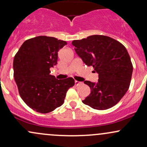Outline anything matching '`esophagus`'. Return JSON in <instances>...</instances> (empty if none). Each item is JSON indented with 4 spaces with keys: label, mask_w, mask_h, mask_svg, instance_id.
Returning <instances> with one entry per match:
<instances>
[{
    "label": "esophagus",
    "mask_w": 147,
    "mask_h": 147,
    "mask_svg": "<svg viewBox=\"0 0 147 147\" xmlns=\"http://www.w3.org/2000/svg\"><path fill=\"white\" fill-rule=\"evenodd\" d=\"M75 86H79V85H80L81 84V82L80 81H75Z\"/></svg>",
    "instance_id": "1"
}]
</instances>
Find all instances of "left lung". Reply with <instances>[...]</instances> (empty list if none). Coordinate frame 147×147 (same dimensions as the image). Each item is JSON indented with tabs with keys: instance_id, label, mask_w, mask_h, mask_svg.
Returning a JSON list of instances; mask_svg holds the SVG:
<instances>
[{
	"instance_id": "1",
	"label": "left lung",
	"mask_w": 147,
	"mask_h": 147,
	"mask_svg": "<svg viewBox=\"0 0 147 147\" xmlns=\"http://www.w3.org/2000/svg\"><path fill=\"white\" fill-rule=\"evenodd\" d=\"M72 45L79 57L98 74L97 83L85 81L91 93L83 102L92 108L105 110L118 103L128 90L133 65L126 48L110 37L94 35Z\"/></svg>"
}]
</instances>
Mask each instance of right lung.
<instances>
[{
  "mask_svg": "<svg viewBox=\"0 0 147 147\" xmlns=\"http://www.w3.org/2000/svg\"><path fill=\"white\" fill-rule=\"evenodd\" d=\"M66 41L38 36L26 40L13 59V77L22 99L30 108L47 114L61 106L67 91L75 85L72 77L57 79L50 68L57 63L58 51Z\"/></svg>",
  "mask_w": 147,
  "mask_h": 147,
  "instance_id": "1",
  "label": "right lung"
}]
</instances>
